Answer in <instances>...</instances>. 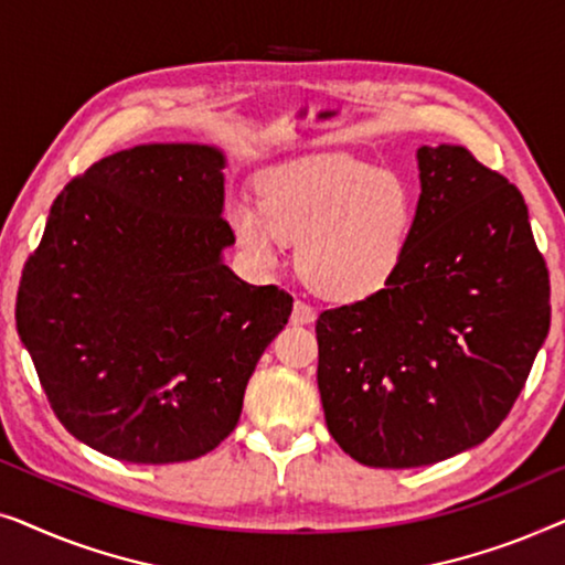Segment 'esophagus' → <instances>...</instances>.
I'll return each mask as SVG.
<instances>
[{
  "label": "esophagus",
  "instance_id": "1",
  "mask_svg": "<svg viewBox=\"0 0 565 565\" xmlns=\"http://www.w3.org/2000/svg\"><path fill=\"white\" fill-rule=\"evenodd\" d=\"M316 319V311L308 303H303V300H296V303H292V316H290V321L292 323H311Z\"/></svg>",
  "mask_w": 565,
  "mask_h": 565
}]
</instances>
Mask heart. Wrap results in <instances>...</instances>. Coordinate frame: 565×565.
Masks as SVG:
<instances>
[{
    "label": "heart",
    "instance_id": "b5f03b06",
    "mask_svg": "<svg viewBox=\"0 0 565 565\" xmlns=\"http://www.w3.org/2000/svg\"><path fill=\"white\" fill-rule=\"evenodd\" d=\"M416 218L414 188L391 169L347 153H308L259 177V203L234 205L238 242L273 267L298 242V273L321 298L352 303L383 290L406 257Z\"/></svg>",
    "mask_w": 565,
    "mask_h": 565
}]
</instances>
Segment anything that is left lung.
I'll return each mask as SVG.
<instances>
[{
    "label": "left lung",
    "instance_id": "obj_1",
    "mask_svg": "<svg viewBox=\"0 0 565 565\" xmlns=\"http://www.w3.org/2000/svg\"><path fill=\"white\" fill-rule=\"evenodd\" d=\"M416 164L422 195L393 280L316 321L327 427L370 468L481 445L551 329V280L520 190L462 146H422Z\"/></svg>",
    "mask_w": 565,
    "mask_h": 565
}]
</instances>
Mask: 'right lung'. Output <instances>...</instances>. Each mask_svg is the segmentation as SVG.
Returning a JSON list of instances; mask_svg holds the SVG:
<instances>
[{
    "label": "right lung",
    "instance_id": "obj_1",
    "mask_svg": "<svg viewBox=\"0 0 565 565\" xmlns=\"http://www.w3.org/2000/svg\"><path fill=\"white\" fill-rule=\"evenodd\" d=\"M226 157L143 143L53 200L18 290V334L58 422L141 466L195 460L234 431L292 298L223 262Z\"/></svg>",
    "mask_w": 565,
    "mask_h": 565
}]
</instances>
